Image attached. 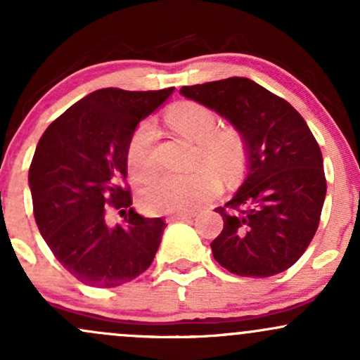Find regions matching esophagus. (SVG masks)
Returning <instances> with one entry per match:
<instances>
[{"instance_id":"esophagus-1","label":"esophagus","mask_w":360,"mask_h":360,"mask_svg":"<svg viewBox=\"0 0 360 360\" xmlns=\"http://www.w3.org/2000/svg\"><path fill=\"white\" fill-rule=\"evenodd\" d=\"M196 217L194 212H181V213H174L171 217H167V221H177V220H189V218Z\"/></svg>"}]
</instances>
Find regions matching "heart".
Masks as SVG:
<instances>
[{
    "mask_svg": "<svg viewBox=\"0 0 360 360\" xmlns=\"http://www.w3.org/2000/svg\"><path fill=\"white\" fill-rule=\"evenodd\" d=\"M166 118L181 137L196 143L193 166H210L225 179L238 174L245 159V143L233 130H217L218 120L208 106L196 101H179L167 110ZM155 123L150 118L139 123L128 140L127 167L139 183L157 172L154 157ZM220 189L218 177L210 169H198L186 176H162L140 194L147 213L167 214L186 212L212 200Z\"/></svg>",
    "mask_w": 360,
    "mask_h": 360,
    "instance_id": "1",
    "label": "heart"
}]
</instances>
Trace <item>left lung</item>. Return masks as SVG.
Instances as JSON below:
<instances>
[{
    "instance_id": "left-lung-1",
    "label": "left lung",
    "mask_w": 360,
    "mask_h": 360,
    "mask_svg": "<svg viewBox=\"0 0 360 360\" xmlns=\"http://www.w3.org/2000/svg\"><path fill=\"white\" fill-rule=\"evenodd\" d=\"M240 131L245 181L225 206L213 257L232 274L269 278L289 269L315 237L326 194L323 157L307 122L283 98L247 77L183 86Z\"/></svg>"
}]
</instances>
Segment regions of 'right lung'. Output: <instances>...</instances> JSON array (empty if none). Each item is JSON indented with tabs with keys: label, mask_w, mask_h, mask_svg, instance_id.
I'll list each match as a JSON object with an SVG mask.
<instances>
[{
	"label": "right lung",
	"mask_w": 360,
	"mask_h": 360,
	"mask_svg": "<svg viewBox=\"0 0 360 360\" xmlns=\"http://www.w3.org/2000/svg\"><path fill=\"white\" fill-rule=\"evenodd\" d=\"M172 91H93L39 140L28 171L37 226L62 267L86 286H122L155 257L166 221L131 208L127 147L140 120ZM108 205L127 213L123 226H108Z\"/></svg>",
	"instance_id": "1"
}]
</instances>
